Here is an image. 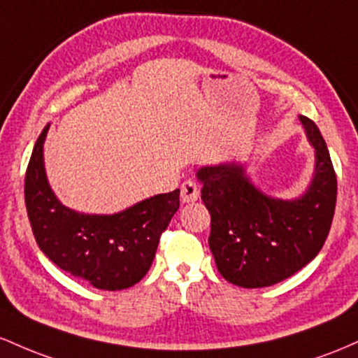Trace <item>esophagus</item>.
<instances>
[{"label":"esophagus","mask_w":358,"mask_h":358,"mask_svg":"<svg viewBox=\"0 0 358 358\" xmlns=\"http://www.w3.org/2000/svg\"><path fill=\"white\" fill-rule=\"evenodd\" d=\"M199 198V186L196 180L187 179L180 184V201L182 203H192Z\"/></svg>","instance_id":"obj_1"}]
</instances>
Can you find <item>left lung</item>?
Listing matches in <instances>:
<instances>
[{"label":"left lung","instance_id":"1","mask_svg":"<svg viewBox=\"0 0 358 358\" xmlns=\"http://www.w3.org/2000/svg\"><path fill=\"white\" fill-rule=\"evenodd\" d=\"M316 150V171L306 194L282 201L262 194L242 166L203 167L201 199L211 215L208 243L228 282L267 287L294 275L323 248L335 215L336 174L318 127L299 116Z\"/></svg>","mask_w":358,"mask_h":358}]
</instances>
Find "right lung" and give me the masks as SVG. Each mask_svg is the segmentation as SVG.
I'll return each mask as SVG.
<instances>
[{
	"label": "right lung",
	"mask_w": 358,
	"mask_h": 358,
	"mask_svg": "<svg viewBox=\"0 0 358 358\" xmlns=\"http://www.w3.org/2000/svg\"><path fill=\"white\" fill-rule=\"evenodd\" d=\"M35 142L25 176V204L35 242L55 266L104 291L143 279L174 213L179 189L140 201L116 215H81L59 203L43 169V140Z\"/></svg>",
	"instance_id": "1"
}]
</instances>
